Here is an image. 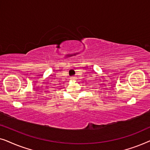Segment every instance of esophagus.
<instances>
[{
  "mask_svg": "<svg viewBox=\"0 0 150 150\" xmlns=\"http://www.w3.org/2000/svg\"><path fill=\"white\" fill-rule=\"evenodd\" d=\"M71 80H75L76 78H75V77H71Z\"/></svg>",
  "mask_w": 150,
  "mask_h": 150,
  "instance_id": "1",
  "label": "esophagus"
}]
</instances>
